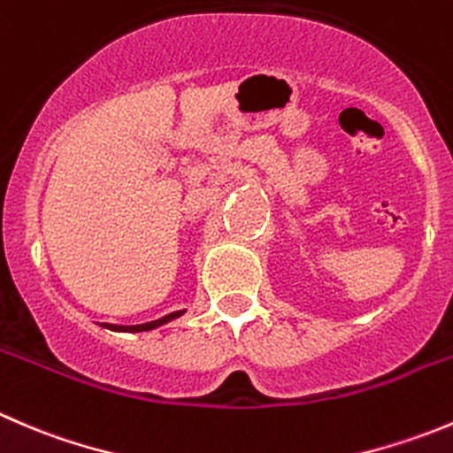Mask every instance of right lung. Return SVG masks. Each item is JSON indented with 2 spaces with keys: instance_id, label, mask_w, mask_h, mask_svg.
<instances>
[{
  "instance_id": "1",
  "label": "right lung",
  "mask_w": 453,
  "mask_h": 453,
  "mask_svg": "<svg viewBox=\"0 0 453 453\" xmlns=\"http://www.w3.org/2000/svg\"><path fill=\"white\" fill-rule=\"evenodd\" d=\"M183 311H186V310L173 311V314H168V316H161V319H157V320H150V323H142V325H112V323H101V327L115 329V332H150V329H155V327H161V325H165V323H170V320L179 319V316H181Z\"/></svg>"
}]
</instances>
